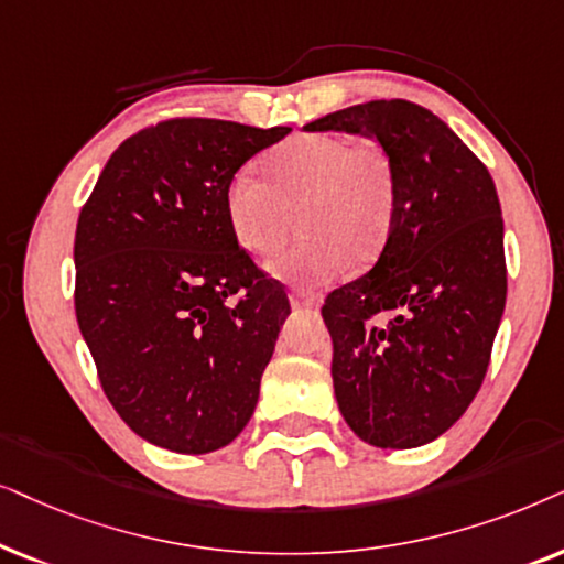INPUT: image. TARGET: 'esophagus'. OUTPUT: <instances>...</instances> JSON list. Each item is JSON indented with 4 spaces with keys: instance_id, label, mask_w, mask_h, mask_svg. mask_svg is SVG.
<instances>
[{
    "instance_id": "1",
    "label": "esophagus",
    "mask_w": 564,
    "mask_h": 564,
    "mask_svg": "<svg viewBox=\"0 0 564 564\" xmlns=\"http://www.w3.org/2000/svg\"><path fill=\"white\" fill-rule=\"evenodd\" d=\"M291 306H294V310H304V312H317L319 310V299L317 296H304V294H299V291H294V294H291Z\"/></svg>"
}]
</instances>
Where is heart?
<instances>
[{
    "label": "heart",
    "mask_w": 564,
    "mask_h": 564,
    "mask_svg": "<svg viewBox=\"0 0 564 564\" xmlns=\"http://www.w3.org/2000/svg\"><path fill=\"white\" fill-rule=\"evenodd\" d=\"M268 177L252 170L231 175L224 195L237 242L254 254L283 245L291 212L310 239L270 260V273L302 289L333 281L345 262L379 252L394 214V170L373 141L340 133H299L265 160Z\"/></svg>",
    "instance_id": "heart-1"
}]
</instances>
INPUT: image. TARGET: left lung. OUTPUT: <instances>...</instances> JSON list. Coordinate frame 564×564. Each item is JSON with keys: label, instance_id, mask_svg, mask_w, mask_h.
<instances>
[{"label": "left lung", "instance_id": "left-lung-1", "mask_svg": "<svg viewBox=\"0 0 564 564\" xmlns=\"http://www.w3.org/2000/svg\"><path fill=\"white\" fill-rule=\"evenodd\" d=\"M304 129L377 139L394 170L377 265L322 306L337 408L371 446L431 444L482 387L506 310L498 191L444 120L410 100L352 105Z\"/></svg>", "mask_w": 564, "mask_h": 564}]
</instances>
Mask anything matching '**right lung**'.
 Listing matches in <instances>:
<instances>
[{
    "instance_id": "obj_1",
    "label": "right lung",
    "mask_w": 564,
    "mask_h": 564,
    "mask_svg": "<svg viewBox=\"0 0 564 564\" xmlns=\"http://www.w3.org/2000/svg\"><path fill=\"white\" fill-rule=\"evenodd\" d=\"M289 131L164 120L112 152L82 208L79 333L105 397L149 444L208 454L250 423L291 306L239 247L224 195Z\"/></svg>"
}]
</instances>
